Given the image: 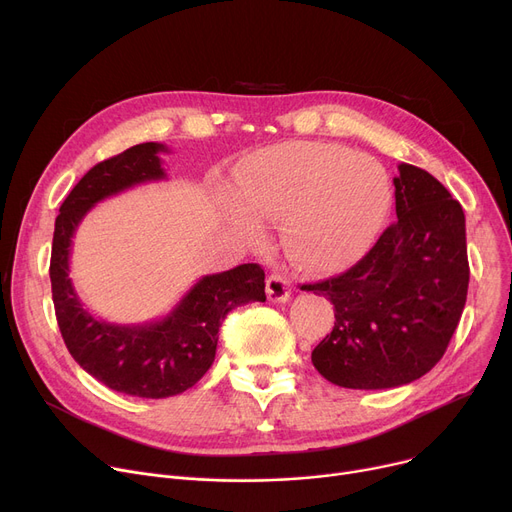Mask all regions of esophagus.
Returning a JSON list of instances; mask_svg holds the SVG:
<instances>
[{"label":"esophagus","mask_w":512,"mask_h":512,"mask_svg":"<svg viewBox=\"0 0 512 512\" xmlns=\"http://www.w3.org/2000/svg\"><path fill=\"white\" fill-rule=\"evenodd\" d=\"M267 299L272 303H286L290 299V282L280 274H272L267 278Z\"/></svg>","instance_id":"34e87169"}]
</instances>
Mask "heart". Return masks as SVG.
Wrapping results in <instances>:
<instances>
[{"instance_id": "heart-1", "label": "heart", "mask_w": 512, "mask_h": 512, "mask_svg": "<svg viewBox=\"0 0 512 512\" xmlns=\"http://www.w3.org/2000/svg\"><path fill=\"white\" fill-rule=\"evenodd\" d=\"M236 182L247 205L234 211L238 228L261 245L263 220H284L286 255L311 274L357 261L378 236L390 203V182L378 161L330 143L265 149L238 168Z\"/></svg>"}]
</instances>
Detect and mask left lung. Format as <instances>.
Here are the masks:
<instances>
[{"mask_svg": "<svg viewBox=\"0 0 512 512\" xmlns=\"http://www.w3.org/2000/svg\"><path fill=\"white\" fill-rule=\"evenodd\" d=\"M396 220L351 270L305 284L334 305V328L311 353L340 388L384 390L432 369L467 301L465 213L444 184L411 164L394 178Z\"/></svg>", "mask_w": 512, "mask_h": 512, "instance_id": "1", "label": "left lung"}]
</instances>
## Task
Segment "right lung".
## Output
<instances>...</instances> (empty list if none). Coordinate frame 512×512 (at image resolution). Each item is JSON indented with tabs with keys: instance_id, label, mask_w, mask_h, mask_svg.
<instances>
[{
	"instance_id": "obj_1",
	"label": "right lung",
	"mask_w": 512,
	"mask_h": 512,
	"mask_svg": "<svg viewBox=\"0 0 512 512\" xmlns=\"http://www.w3.org/2000/svg\"><path fill=\"white\" fill-rule=\"evenodd\" d=\"M161 143H141L91 168L60 207L51 247V294L58 326L74 361L116 392L139 398H168L193 388L215 359L226 315L247 303L265 301V274L257 263L203 276L180 303L147 324H112L91 315L70 280L72 238L99 201L143 182L164 180Z\"/></svg>"
}]
</instances>
